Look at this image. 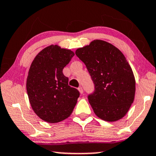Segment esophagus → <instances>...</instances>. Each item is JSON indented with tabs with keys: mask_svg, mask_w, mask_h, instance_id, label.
<instances>
[{
	"mask_svg": "<svg viewBox=\"0 0 156 156\" xmlns=\"http://www.w3.org/2000/svg\"><path fill=\"white\" fill-rule=\"evenodd\" d=\"M78 90H79V91H80V94H83V89H82V87H79L78 88Z\"/></svg>",
	"mask_w": 156,
	"mask_h": 156,
	"instance_id": "esophagus-1",
	"label": "esophagus"
}]
</instances>
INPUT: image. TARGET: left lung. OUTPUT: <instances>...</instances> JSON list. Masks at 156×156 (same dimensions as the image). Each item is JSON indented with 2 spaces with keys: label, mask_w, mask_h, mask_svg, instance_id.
Listing matches in <instances>:
<instances>
[{
  "label": "left lung",
  "mask_w": 156,
  "mask_h": 156,
  "mask_svg": "<svg viewBox=\"0 0 156 156\" xmlns=\"http://www.w3.org/2000/svg\"><path fill=\"white\" fill-rule=\"evenodd\" d=\"M75 53L86 65L94 83V93L88 96L94 113L107 122L125 117L134 102L136 82L123 53L99 39L77 48Z\"/></svg>",
  "instance_id": "8db88e82"
}]
</instances>
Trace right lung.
I'll return each instance as SVG.
<instances>
[{"instance_id": "obj_1", "label": "right lung", "mask_w": 156, "mask_h": 156, "mask_svg": "<svg viewBox=\"0 0 156 156\" xmlns=\"http://www.w3.org/2000/svg\"><path fill=\"white\" fill-rule=\"evenodd\" d=\"M74 53L51 45L36 55L29 67L27 91L37 116L48 123H57L70 116L80 92L68 85L62 69Z\"/></svg>"}]
</instances>
